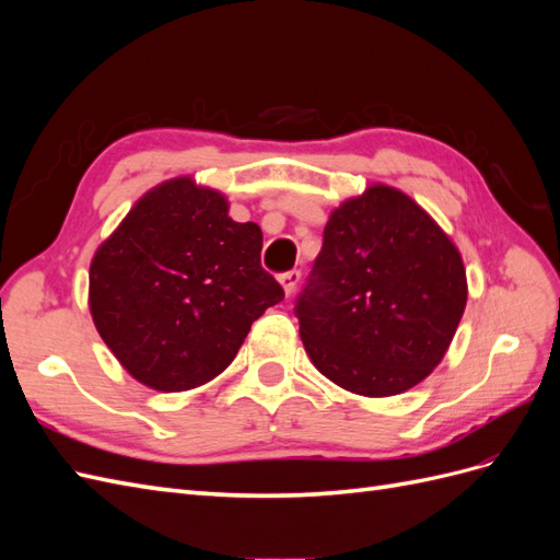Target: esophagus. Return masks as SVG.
I'll return each mask as SVG.
<instances>
[{
  "mask_svg": "<svg viewBox=\"0 0 560 560\" xmlns=\"http://www.w3.org/2000/svg\"><path fill=\"white\" fill-rule=\"evenodd\" d=\"M278 280L284 287V294L292 296V292L296 290V284L301 280V270H287V273H282Z\"/></svg>",
  "mask_w": 560,
  "mask_h": 560,
  "instance_id": "34e87169",
  "label": "esophagus"
}]
</instances>
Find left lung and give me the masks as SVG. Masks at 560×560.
Segmentation results:
<instances>
[{
    "label": "left lung",
    "instance_id": "8db88e82",
    "mask_svg": "<svg viewBox=\"0 0 560 560\" xmlns=\"http://www.w3.org/2000/svg\"><path fill=\"white\" fill-rule=\"evenodd\" d=\"M465 303L448 235L409 196L376 184L331 212L294 313L319 374L354 395L389 397L442 362Z\"/></svg>",
    "mask_w": 560,
    "mask_h": 560
}]
</instances>
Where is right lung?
<instances>
[{"label": "right lung", "mask_w": 560, "mask_h": 560, "mask_svg": "<svg viewBox=\"0 0 560 560\" xmlns=\"http://www.w3.org/2000/svg\"><path fill=\"white\" fill-rule=\"evenodd\" d=\"M257 224L189 177L144 194L91 264V315L140 383L182 393L233 362L254 319L284 299Z\"/></svg>", "instance_id": "obj_1"}]
</instances>
